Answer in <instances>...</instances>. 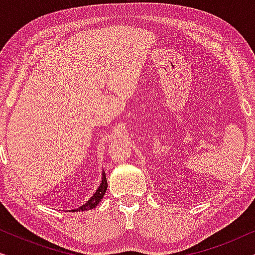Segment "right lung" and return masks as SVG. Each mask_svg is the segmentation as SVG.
Wrapping results in <instances>:
<instances>
[{
  "label": "right lung",
  "mask_w": 255,
  "mask_h": 255,
  "mask_svg": "<svg viewBox=\"0 0 255 255\" xmlns=\"http://www.w3.org/2000/svg\"><path fill=\"white\" fill-rule=\"evenodd\" d=\"M108 188V182H107V176H106V172L102 170V179H101V183L99 184V188H97L95 193L93 194V196L89 198L88 201L86 202L85 204L80 205L79 208L76 209H72V210H67L69 212H75V211H87V210H92V209L96 208L97 204L100 203L101 200H102L104 194H106Z\"/></svg>",
  "instance_id": "obj_1"
}]
</instances>
